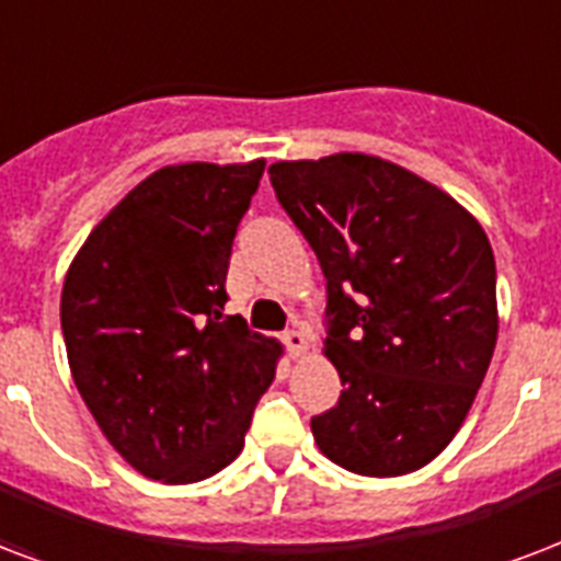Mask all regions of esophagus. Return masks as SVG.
I'll return each mask as SVG.
<instances>
[{"instance_id":"1","label":"esophagus","mask_w":561,"mask_h":561,"mask_svg":"<svg viewBox=\"0 0 561 561\" xmlns=\"http://www.w3.org/2000/svg\"><path fill=\"white\" fill-rule=\"evenodd\" d=\"M282 344L288 347L290 356H302L309 350V337L302 335L299 329H288V332H282Z\"/></svg>"}]
</instances>
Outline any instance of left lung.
Instances as JSON below:
<instances>
[{
    "instance_id": "8db88e82",
    "label": "left lung",
    "mask_w": 561,
    "mask_h": 561,
    "mask_svg": "<svg viewBox=\"0 0 561 561\" xmlns=\"http://www.w3.org/2000/svg\"><path fill=\"white\" fill-rule=\"evenodd\" d=\"M271 185L327 276L344 391L311 417L323 456L400 477L450 444L497 344V267L482 226L403 167L358 152L271 164Z\"/></svg>"
}]
</instances>
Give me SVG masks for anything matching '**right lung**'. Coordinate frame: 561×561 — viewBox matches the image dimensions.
Masks as SVG:
<instances>
[{"label":"right lung","mask_w":561,"mask_h":561,"mask_svg":"<svg viewBox=\"0 0 561 561\" xmlns=\"http://www.w3.org/2000/svg\"><path fill=\"white\" fill-rule=\"evenodd\" d=\"M264 161L144 179L70 264L72 379L114 450L149 480L199 482L243 450L279 344L224 314L226 271Z\"/></svg>","instance_id":"add662e5"}]
</instances>
